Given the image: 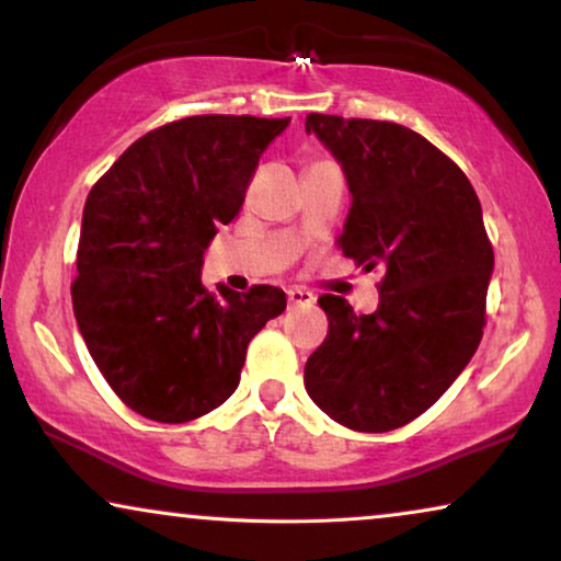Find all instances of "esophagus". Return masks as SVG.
I'll return each mask as SVG.
<instances>
[{
    "label": "esophagus",
    "mask_w": 561,
    "mask_h": 561,
    "mask_svg": "<svg viewBox=\"0 0 561 561\" xmlns=\"http://www.w3.org/2000/svg\"><path fill=\"white\" fill-rule=\"evenodd\" d=\"M317 298L304 288H288V306H311Z\"/></svg>",
    "instance_id": "obj_1"
}]
</instances>
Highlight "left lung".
I'll return each mask as SVG.
<instances>
[{
	"instance_id": "left-lung-1",
	"label": "left lung",
	"mask_w": 561,
	"mask_h": 561,
	"mask_svg": "<svg viewBox=\"0 0 561 561\" xmlns=\"http://www.w3.org/2000/svg\"><path fill=\"white\" fill-rule=\"evenodd\" d=\"M306 133L347 179L336 244L363 271H386L373 313L319 298L329 332L306 359V393L336 424L393 432L439 401L482 340L495 260L480 198L442 150L396 122L309 114Z\"/></svg>"
}]
</instances>
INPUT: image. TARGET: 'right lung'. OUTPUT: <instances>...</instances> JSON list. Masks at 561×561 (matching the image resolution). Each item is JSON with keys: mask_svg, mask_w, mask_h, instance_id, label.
<instances>
[{"mask_svg": "<svg viewBox=\"0 0 561 561\" xmlns=\"http://www.w3.org/2000/svg\"><path fill=\"white\" fill-rule=\"evenodd\" d=\"M286 119L202 114L122 152L83 206L79 332L99 373L135 413L183 424L240 386L248 344L286 311V294L202 283L204 252L242 209L257 160Z\"/></svg>", "mask_w": 561, "mask_h": 561, "instance_id": "right-lung-1", "label": "right lung"}]
</instances>
